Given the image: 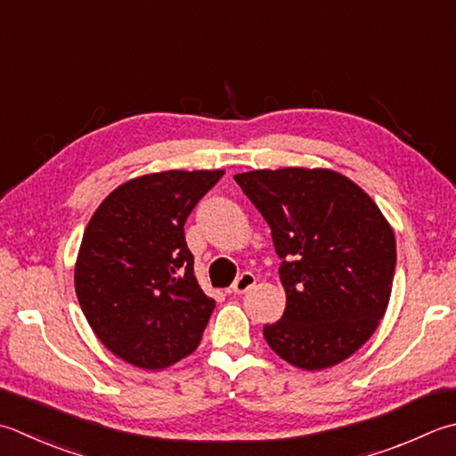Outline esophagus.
Masks as SVG:
<instances>
[{"instance_id": "obj_1", "label": "esophagus", "mask_w": 456, "mask_h": 456, "mask_svg": "<svg viewBox=\"0 0 456 456\" xmlns=\"http://www.w3.org/2000/svg\"><path fill=\"white\" fill-rule=\"evenodd\" d=\"M255 282H256V276L253 273H243V274L237 276V281L233 282V287H231V290H233L235 294H243L248 289H253Z\"/></svg>"}]
</instances>
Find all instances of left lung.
Returning <instances> with one entry per match:
<instances>
[{"instance_id":"obj_1","label":"left lung","mask_w":456,"mask_h":456,"mask_svg":"<svg viewBox=\"0 0 456 456\" xmlns=\"http://www.w3.org/2000/svg\"><path fill=\"white\" fill-rule=\"evenodd\" d=\"M273 231L287 306L263 334L294 368L342 363L376 332L391 297L395 233L368 193L328 167L235 175Z\"/></svg>"}]
</instances>
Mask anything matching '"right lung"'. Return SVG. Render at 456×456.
<instances>
[{"label":"right lung","mask_w":456,"mask_h":456,"mask_svg":"<svg viewBox=\"0 0 456 456\" xmlns=\"http://www.w3.org/2000/svg\"><path fill=\"white\" fill-rule=\"evenodd\" d=\"M225 169H169L116 187L75 263L78 305L106 350L159 371L200 346L216 308L193 274L183 223Z\"/></svg>","instance_id":"add662e5"}]
</instances>
